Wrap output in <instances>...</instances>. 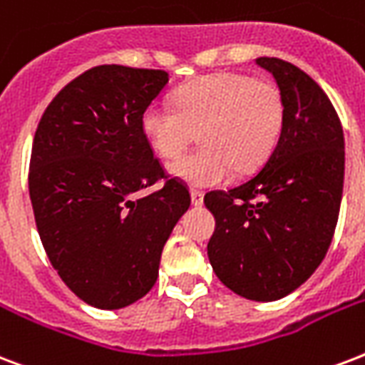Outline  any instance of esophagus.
I'll return each mask as SVG.
<instances>
[{"label": "esophagus", "mask_w": 365, "mask_h": 365, "mask_svg": "<svg viewBox=\"0 0 365 365\" xmlns=\"http://www.w3.org/2000/svg\"><path fill=\"white\" fill-rule=\"evenodd\" d=\"M202 201H205V195H202V191L191 189V202H193L195 207H202Z\"/></svg>", "instance_id": "obj_1"}]
</instances>
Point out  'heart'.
I'll list each match as a JSON object with an SVG mask.
<instances>
[{"mask_svg": "<svg viewBox=\"0 0 365 365\" xmlns=\"http://www.w3.org/2000/svg\"><path fill=\"white\" fill-rule=\"evenodd\" d=\"M285 120L277 86L249 74L222 72L185 83L174 96V108L149 105L141 132L160 158H172L202 135L203 149L176 158L168 174L193 187H216L233 170L250 172L274 153Z\"/></svg>", "mask_w": 365, "mask_h": 365, "instance_id": "1", "label": "heart"}]
</instances>
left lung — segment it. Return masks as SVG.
<instances>
[{"instance_id": "obj_1", "label": "left lung", "mask_w": 365, "mask_h": 365, "mask_svg": "<svg viewBox=\"0 0 365 365\" xmlns=\"http://www.w3.org/2000/svg\"><path fill=\"white\" fill-rule=\"evenodd\" d=\"M257 65L282 91V135L258 174L205 195L216 218L207 249L227 289L272 302L299 289L329 249L343 199L344 135L329 97L304 71L275 57Z\"/></svg>"}]
</instances>
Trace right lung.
I'll use <instances>...</instances> for the list:
<instances>
[{
	"instance_id": "add662e5",
	"label": "right lung",
	"mask_w": 365,
	"mask_h": 365,
	"mask_svg": "<svg viewBox=\"0 0 365 365\" xmlns=\"http://www.w3.org/2000/svg\"><path fill=\"white\" fill-rule=\"evenodd\" d=\"M166 83L164 71L93 66L55 96L36 130L28 189L41 243L66 287L101 310L151 291L164 243L191 205L141 132ZM158 179L163 190L137 199Z\"/></svg>"
}]
</instances>
